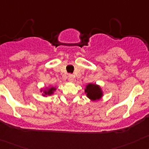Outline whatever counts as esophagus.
<instances>
[{
    "label": "esophagus",
    "instance_id": "1",
    "mask_svg": "<svg viewBox=\"0 0 149 149\" xmlns=\"http://www.w3.org/2000/svg\"><path fill=\"white\" fill-rule=\"evenodd\" d=\"M74 76L72 75V74H69V81L72 83V82L74 81Z\"/></svg>",
    "mask_w": 149,
    "mask_h": 149
}]
</instances>
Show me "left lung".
<instances>
[{"mask_svg":"<svg viewBox=\"0 0 149 149\" xmlns=\"http://www.w3.org/2000/svg\"><path fill=\"white\" fill-rule=\"evenodd\" d=\"M86 95L91 101H96L101 99L103 96V91L100 86L95 84H88L84 90Z\"/></svg>","mask_w":149,"mask_h":149,"instance_id":"obj_1","label":"left lung"}]
</instances>
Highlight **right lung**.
<instances>
[{"label": "right lung", "mask_w": 149, "mask_h": 149, "mask_svg": "<svg viewBox=\"0 0 149 149\" xmlns=\"http://www.w3.org/2000/svg\"><path fill=\"white\" fill-rule=\"evenodd\" d=\"M57 88L53 86H49V87H46V88H40V92H42V95L43 97H47L52 95L54 93V91H56Z\"/></svg>", "instance_id": "add662e5"}]
</instances>
